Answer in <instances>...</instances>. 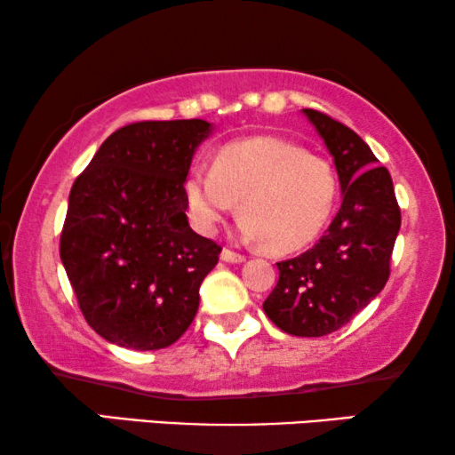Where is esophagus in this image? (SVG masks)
I'll use <instances>...</instances> for the list:
<instances>
[{"label":"esophagus","mask_w":455,"mask_h":455,"mask_svg":"<svg viewBox=\"0 0 455 455\" xmlns=\"http://www.w3.org/2000/svg\"><path fill=\"white\" fill-rule=\"evenodd\" d=\"M221 260H226V263H244L246 257H244V254H240V252H234L232 248H223Z\"/></svg>","instance_id":"esophagus-1"}]
</instances>
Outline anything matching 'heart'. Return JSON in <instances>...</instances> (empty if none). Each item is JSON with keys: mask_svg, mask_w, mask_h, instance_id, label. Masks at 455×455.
<instances>
[{"mask_svg": "<svg viewBox=\"0 0 455 455\" xmlns=\"http://www.w3.org/2000/svg\"><path fill=\"white\" fill-rule=\"evenodd\" d=\"M184 196L201 234H213L240 201V234L273 252H291L327 226L338 201V176L327 159L294 142L254 136L223 147L213 167L192 165Z\"/></svg>", "mask_w": 455, "mask_h": 455, "instance_id": "b5f03b06", "label": "heart"}]
</instances>
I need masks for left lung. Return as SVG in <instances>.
Listing matches in <instances>:
<instances>
[{
  "label": "left lung",
  "instance_id": "1",
  "mask_svg": "<svg viewBox=\"0 0 455 455\" xmlns=\"http://www.w3.org/2000/svg\"><path fill=\"white\" fill-rule=\"evenodd\" d=\"M302 111L331 153L344 201L313 248L277 263V285L263 310L285 333L321 338L344 327L385 288L402 213L389 172L377 167L369 145L333 117Z\"/></svg>",
  "mask_w": 455,
  "mask_h": 455
}]
</instances>
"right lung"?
<instances>
[{
	"mask_svg": "<svg viewBox=\"0 0 455 455\" xmlns=\"http://www.w3.org/2000/svg\"><path fill=\"white\" fill-rule=\"evenodd\" d=\"M204 120L134 122L99 147L72 184L60 257L103 339L161 350L182 338L221 246L192 232L184 182Z\"/></svg>",
	"mask_w": 455,
	"mask_h": 455,
	"instance_id": "right-lung-1",
	"label": "right lung"
}]
</instances>
